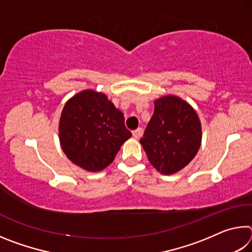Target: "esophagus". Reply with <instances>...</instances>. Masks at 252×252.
<instances>
[{
    "label": "esophagus",
    "mask_w": 252,
    "mask_h": 252,
    "mask_svg": "<svg viewBox=\"0 0 252 252\" xmlns=\"http://www.w3.org/2000/svg\"><path fill=\"white\" fill-rule=\"evenodd\" d=\"M142 134H143L142 127H139V129L132 131V135H133V138H135V139H140L142 136Z\"/></svg>",
    "instance_id": "obj_1"
}]
</instances>
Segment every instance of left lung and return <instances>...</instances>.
<instances>
[{
    "label": "left lung",
    "mask_w": 252,
    "mask_h": 252,
    "mask_svg": "<svg viewBox=\"0 0 252 252\" xmlns=\"http://www.w3.org/2000/svg\"><path fill=\"white\" fill-rule=\"evenodd\" d=\"M150 163L172 174L193 159L201 144V125L195 111L180 97L155 101V112L140 140Z\"/></svg>",
    "instance_id": "1"
}]
</instances>
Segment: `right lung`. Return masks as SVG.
<instances>
[{
	"instance_id": "1",
	"label": "right lung",
	"mask_w": 252,
	"mask_h": 252,
	"mask_svg": "<svg viewBox=\"0 0 252 252\" xmlns=\"http://www.w3.org/2000/svg\"><path fill=\"white\" fill-rule=\"evenodd\" d=\"M59 132L66 157L92 172L108 167L132 135L121 111L103 93L92 90L80 92L66 102Z\"/></svg>"
}]
</instances>
